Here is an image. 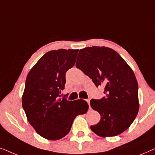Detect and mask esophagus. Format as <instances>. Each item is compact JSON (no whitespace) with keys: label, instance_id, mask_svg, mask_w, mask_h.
I'll use <instances>...</instances> for the list:
<instances>
[{"label":"esophagus","instance_id":"obj_1","mask_svg":"<svg viewBox=\"0 0 155 155\" xmlns=\"http://www.w3.org/2000/svg\"><path fill=\"white\" fill-rule=\"evenodd\" d=\"M86 101H87V102L88 103V104H89V107L90 108V99H86Z\"/></svg>","mask_w":155,"mask_h":155}]
</instances>
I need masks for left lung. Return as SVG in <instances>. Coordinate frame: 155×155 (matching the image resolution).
<instances>
[{"instance_id": "left-lung-1", "label": "left lung", "mask_w": 155, "mask_h": 155, "mask_svg": "<svg viewBox=\"0 0 155 155\" xmlns=\"http://www.w3.org/2000/svg\"><path fill=\"white\" fill-rule=\"evenodd\" d=\"M76 68L97 87L104 86L106 96L90 101L91 107L101 116L91 130L100 137L116 136L127 130L139 110L138 84L130 67L111 48L92 46L80 50Z\"/></svg>"}]
</instances>
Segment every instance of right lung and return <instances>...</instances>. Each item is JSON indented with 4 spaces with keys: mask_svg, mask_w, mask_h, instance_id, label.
<instances>
[{
    "mask_svg": "<svg viewBox=\"0 0 155 155\" xmlns=\"http://www.w3.org/2000/svg\"><path fill=\"white\" fill-rule=\"evenodd\" d=\"M78 51H50L27 75L22 107L29 123L38 134L50 140L65 137L76 116L88 110V104L83 99H60L66 82L65 73L75 65Z\"/></svg>",
    "mask_w": 155,
    "mask_h": 155,
    "instance_id": "add662e5",
    "label": "right lung"
}]
</instances>
